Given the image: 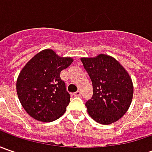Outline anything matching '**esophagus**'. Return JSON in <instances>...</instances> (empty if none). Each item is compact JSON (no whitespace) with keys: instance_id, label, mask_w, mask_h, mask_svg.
Segmentation results:
<instances>
[{"instance_id":"1","label":"esophagus","mask_w":152,"mask_h":152,"mask_svg":"<svg viewBox=\"0 0 152 152\" xmlns=\"http://www.w3.org/2000/svg\"><path fill=\"white\" fill-rule=\"evenodd\" d=\"M81 94H82V93H81V91H76L75 93H73V96H81Z\"/></svg>"}]
</instances>
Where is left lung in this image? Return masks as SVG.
Listing matches in <instances>:
<instances>
[{"mask_svg":"<svg viewBox=\"0 0 152 152\" xmlns=\"http://www.w3.org/2000/svg\"><path fill=\"white\" fill-rule=\"evenodd\" d=\"M81 61L93 85V96L85 103L89 115L102 124L118 121L128 111L133 98L129 73L116 59L104 54L82 58Z\"/></svg>","mask_w":152,"mask_h":152,"instance_id":"1","label":"left lung"}]
</instances>
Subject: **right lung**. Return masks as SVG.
<instances>
[{"label": "right lung", "mask_w": 152, "mask_h": 152, "mask_svg": "<svg viewBox=\"0 0 152 152\" xmlns=\"http://www.w3.org/2000/svg\"><path fill=\"white\" fill-rule=\"evenodd\" d=\"M72 62L70 57H59L52 50H44L22 69L17 93L23 107L33 118L48 123L65 113L70 94L60 74Z\"/></svg>", "instance_id": "1"}]
</instances>
